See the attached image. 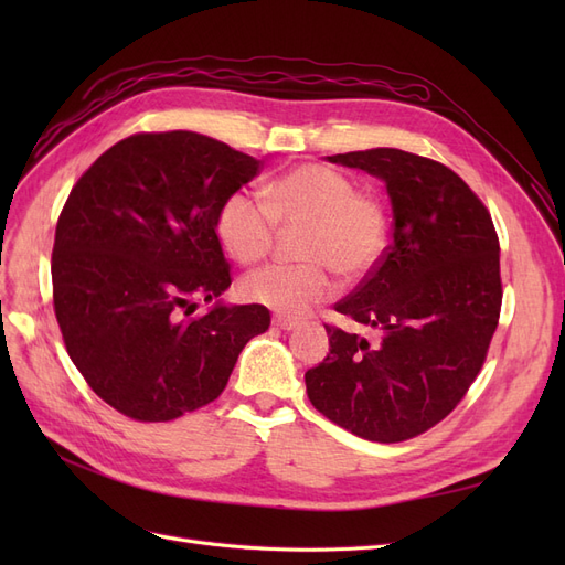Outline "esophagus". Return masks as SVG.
<instances>
[{
    "instance_id": "esophagus-1",
    "label": "esophagus",
    "mask_w": 565,
    "mask_h": 565,
    "mask_svg": "<svg viewBox=\"0 0 565 565\" xmlns=\"http://www.w3.org/2000/svg\"><path fill=\"white\" fill-rule=\"evenodd\" d=\"M273 324H278L280 330H295V328H299V320H295V318H285V316H278L276 320H273Z\"/></svg>"
}]
</instances>
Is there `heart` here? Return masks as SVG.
<instances>
[{
  "mask_svg": "<svg viewBox=\"0 0 565 565\" xmlns=\"http://www.w3.org/2000/svg\"><path fill=\"white\" fill-rule=\"evenodd\" d=\"M280 226L306 224L301 264H270L249 273L241 295L282 316H303L337 292L334 270L361 278L382 262L388 245V210L380 195L328 164H299L264 188V200L233 191L221 200L214 228L241 264L270 252Z\"/></svg>",
  "mask_w": 565,
  "mask_h": 565,
  "instance_id": "obj_1",
  "label": "heart"
}]
</instances>
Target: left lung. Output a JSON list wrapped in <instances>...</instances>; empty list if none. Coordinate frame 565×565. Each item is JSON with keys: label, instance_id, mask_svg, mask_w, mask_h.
<instances>
[{"label": "left lung", "instance_id": "8db88e82", "mask_svg": "<svg viewBox=\"0 0 565 565\" xmlns=\"http://www.w3.org/2000/svg\"><path fill=\"white\" fill-rule=\"evenodd\" d=\"M328 160L384 179L393 243L334 303L380 339L324 324L330 353L306 372V393L341 429L401 443L446 419L486 363L502 309L500 237L481 198L431 158L370 148Z\"/></svg>", "mask_w": 565, "mask_h": 565}]
</instances>
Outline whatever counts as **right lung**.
I'll use <instances>...</instances> for the list:
<instances>
[{"instance_id": "add662e5", "label": "right lung", "mask_w": 565, "mask_h": 565, "mask_svg": "<svg viewBox=\"0 0 565 565\" xmlns=\"http://www.w3.org/2000/svg\"><path fill=\"white\" fill-rule=\"evenodd\" d=\"M262 160L195 131H141L108 148L67 195L51 252L67 355L98 398L136 422L216 401L266 306H214L231 285L216 237L221 200Z\"/></svg>"}]
</instances>
